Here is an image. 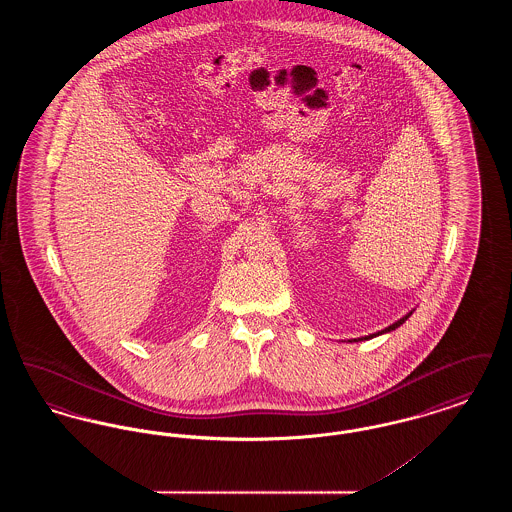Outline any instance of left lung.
Here are the masks:
<instances>
[{"instance_id":"left-lung-1","label":"left lung","mask_w":512,"mask_h":512,"mask_svg":"<svg viewBox=\"0 0 512 512\" xmlns=\"http://www.w3.org/2000/svg\"><path fill=\"white\" fill-rule=\"evenodd\" d=\"M411 315H413V311H411V313H409V315H405V317L399 318V320H397V322H393V324H390V326H388V328H384V330H382V332H376V334H370V336H365V338H357V340H351V341L370 340V338H376V336H380V334H386V332H391V330H395V328H399V326H401V324H403V322H405V320H407V318L411 317Z\"/></svg>"}]
</instances>
